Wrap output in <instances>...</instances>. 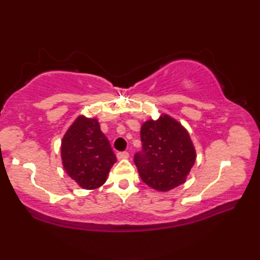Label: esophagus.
<instances>
[{"mask_svg": "<svg viewBox=\"0 0 260 260\" xmlns=\"http://www.w3.org/2000/svg\"><path fill=\"white\" fill-rule=\"evenodd\" d=\"M129 157V154L128 152H118L117 153V158L118 159H126Z\"/></svg>", "mask_w": 260, "mask_h": 260, "instance_id": "34e87169", "label": "esophagus"}]
</instances>
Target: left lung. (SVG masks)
<instances>
[{
	"mask_svg": "<svg viewBox=\"0 0 260 260\" xmlns=\"http://www.w3.org/2000/svg\"><path fill=\"white\" fill-rule=\"evenodd\" d=\"M142 150L134 156L141 179L156 191H169L183 184L196 162L190 135L169 115L150 119L141 128Z\"/></svg>",
	"mask_w": 260,
	"mask_h": 260,
	"instance_id": "1",
	"label": "left lung"
}]
</instances>
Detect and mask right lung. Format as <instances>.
<instances>
[{
    "label": "right lung",
    "mask_w": 260,
    "mask_h": 260,
    "mask_svg": "<svg viewBox=\"0 0 260 260\" xmlns=\"http://www.w3.org/2000/svg\"><path fill=\"white\" fill-rule=\"evenodd\" d=\"M62 165L71 179L86 190L106 182L116 156L96 118L78 116L61 142Z\"/></svg>",
    "instance_id": "add662e5"
}]
</instances>
